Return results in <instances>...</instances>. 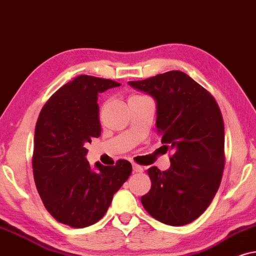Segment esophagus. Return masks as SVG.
<instances>
[{
    "label": "esophagus",
    "instance_id": "esophagus-1",
    "mask_svg": "<svg viewBox=\"0 0 256 256\" xmlns=\"http://www.w3.org/2000/svg\"><path fill=\"white\" fill-rule=\"evenodd\" d=\"M132 168H134V172L136 173H142L144 171V168H142L140 165H137V164H134V165H132Z\"/></svg>",
    "mask_w": 256,
    "mask_h": 256
}]
</instances>
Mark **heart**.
Returning a JSON list of instances; mask_svg holds the SVG:
<instances>
[{
    "label": "heart",
    "instance_id": "obj_1",
    "mask_svg": "<svg viewBox=\"0 0 256 256\" xmlns=\"http://www.w3.org/2000/svg\"><path fill=\"white\" fill-rule=\"evenodd\" d=\"M138 97H142V96H132L131 98H138ZM131 98H130V100H131Z\"/></svg>",
    "mask_w": 256,
    "mask_h": 256
}]
</instances>
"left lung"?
Returning <instances> with one entry per match:
<instances>
[{
  "label": "left lung",
  "instance_id": "obj_1",
  "mask_svg": "<svg viewBox=\"0 0 256 256\" xmlns=\"http://www.w3.org/2000/svg\"><path fill=\"white\" fill-rule=\"evenodd\" d=\"M156 103V131L173 150L171 168L148 170L151 190L142 196L150 216L184 226L205 212L219 190L224 168V126L216 100L188 74L173 70L128 82Z\"/></svg>",
  "mask_w": 256,
  "mask_h": 256
}]
</instances>
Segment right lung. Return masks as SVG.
<instances>
[{
	"label": "right lung",
	"mask_w": 256,
	"mask_h": 256,
	"mask_svg": "<svg viewBox=\"0 0 256 256\" xmlns=\"http://www.w3.org/2000/svg\"><path fill=\"white\" fill-rule=\"evenodd\" d=\"M119 83L80 74L49 98L37 119L32 171L40 199L58 222L83 228L100 221L114 194L132 172L120 159L114 166L85 158L86 145L100 136L98 94Z\"/></svg>",
	"instance_id": "1"
}]
</instances>
